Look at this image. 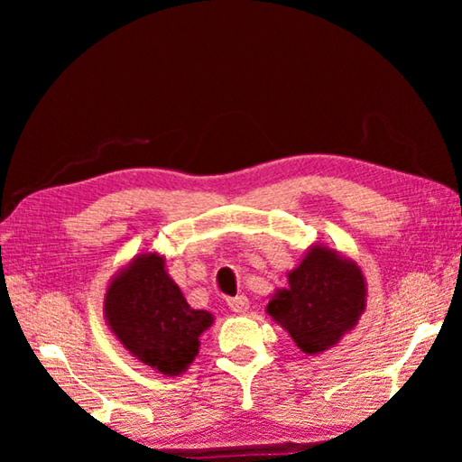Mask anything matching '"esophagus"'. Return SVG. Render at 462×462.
Returning <instances> with one entry per match:
<instances>
[{"mask_svg":"<svg viewBox=\"0 0 462 462\" xmlns=\"http://www.w3.org/2000/svg\"><path fill=\"white\" fill-rule=\"evenodd\" d=\"M228 306L232 311H236V314H246L250 308V301L246 295H236V297H232V300H228Z\"/></svg>","mask_w":462,"mask_h":462,"instance_id":"34e87169","label":"esophagus"}]
</instances>
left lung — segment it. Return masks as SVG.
<instances>
[{
  "mask_svg": "<svg viewBox=\"0 0 462 462\" xmlns=\"http://www.w3.org/2000/svg\"><path fill=\"white\" fill-rule=\"evenodd\" d=\"M366 308V279L356 261L311 245L287 287L275 289L267 314L310 356L322 355L353 332Z\"/></svg>",
  "mask_w": 462,
  "mask_h": 462,
  "instance_id": "1",
  "label": "left lung"
}]
</instances>
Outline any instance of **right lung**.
Segmentation results:
<instances>
[{
	"label": "right lung",
	"instance_id": "1",
	"mask_svg": "<svg viewBox=\"0 0 462 462\" xmlns=\"http://www.w3.org/2000/svg\"><path fill=\"white\" fill-rule=\"evenodd\" d=\"M104 318L138 363L167 377L189 369L199 336L214 324L212 311L189 308L156 250L136 254L109 279Z\"/></svg>",
	"mask_w": 462,
	"mask_h": 462
}]
</instances>
